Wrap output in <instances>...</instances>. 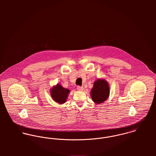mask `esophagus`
I'll return each instance as SVG.
<instances>
[{"mask_svg":"<svg viewBox=\"0 0 156 156\" xmlns=\"http://www.w3.org/2000/svg\"><path fill=\"white\" fill-rule=\"evenodd\" d=\"M77 89H78L79 90H83V87L78 86V87H77Z\"/></svg>","mask_w":156,"mask_h":156,"instance_id":"1","label":"esophagus"}]
</instances>
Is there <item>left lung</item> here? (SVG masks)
Masks as SVG:
<instances>
[{
    "mask_svg": "<svg viewBox=\"0 0 156 156\" xmlns=\"http://www.w3.org/2000/svg\"><path fill=\"white\" fill-rule=\"evenodd\" d=\"M109 87L107 81L104 79H97L94 83L90 90V96L93 101L100 104L105 101L109 96Z\"/></svg>",
    "mask_w": 156,
    "mask_h": 156,
    "instance_id": "1",
    "label": "left lung"
}]
</instances>
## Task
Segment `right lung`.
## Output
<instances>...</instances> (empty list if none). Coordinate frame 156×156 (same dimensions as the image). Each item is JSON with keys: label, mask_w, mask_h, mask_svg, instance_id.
<instances>
[{"label": "right lung", "mask_w": 156, "mask_h": 156, "mask_svg": "<svg viewBox=\"0 0 156 156\" xmlns=\"http://www.w3.org/2000/svg\"><path fill=\"white\" fill-rule=\"evenodd\" d=\"M69 90L63 88L59 83L50 89V94L53 100L59 104H64L67 101Z\"/></svg>", "instance_id": "add662e5"}]
</instances>
